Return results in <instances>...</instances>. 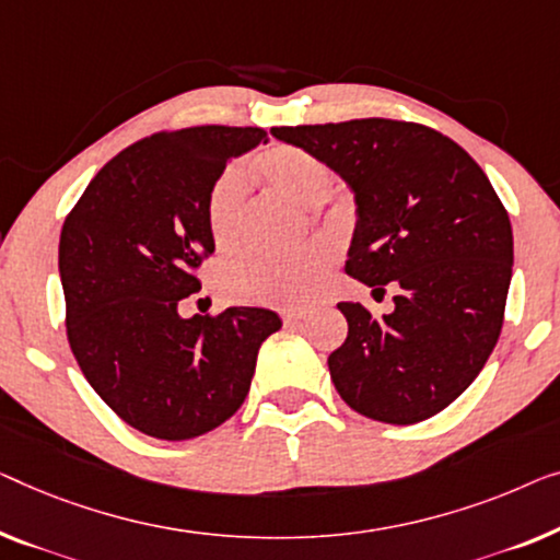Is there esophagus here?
Instances as JSON below:
<instances>
[{"mask_svg": "<svg viewBox=\"0 0 560 560\" xmlns=\"http://www.w3.org/2000/svg\"><path fill=\"white\" fill-rule=\"evenodd\" d=\"M305 318H307L305 311H285V313H282V323H285V326H295V323L305 320Z\"/></svg>", "mask_w": 560, "mask_h": 560, "instance_id": "esophagus-1", "label": "esophagus"}]
</instances>
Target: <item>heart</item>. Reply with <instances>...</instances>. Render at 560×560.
<instances>
[{"label":"heart","mask_w":560,"mask_h":560,"mask_svg":"<svg viewBox=\"0 0 560 560\" xmlns=\"http://www.w3.org/2000/svg\"><path fill=\"white\" fill-rule=\"evenodd\" d=\"M257 172L270 189L303 207L320 205L334 184V174L326 161L315 156L313 151L285 143L267 149L257 159ZM245 197V168L226 166L214 179L207 197L209 232L220 247H226L237 237ZM330 262H334V255L326 242H311L285 255L240 249L220 265L217 282L226 298L242 300V303L295 307L315 295V290L328 278Z\"/></svg>","instance_id":"b5f03b06"}]
</instances>
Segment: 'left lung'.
<instances>
[{"instance_id":"8db88e82","label":"left lung","mask_w":560,"mask_h":560,"mask_svg":"<svg viewBox=\"0 0 560 560\" xmlns=\"http://www.w3.org/2000/svg\"><path fill=\"white\" fill-rule=\"evenodd\" d=\"M272 136L313 151L351 186L346 272L396 293L384 318L338 303L348 336L328 369L340 399L386 424L440 415L488 363L505 315L513 230L490 179L462 145L407 120L282 126Z\"/></svg>"}]
</instances>
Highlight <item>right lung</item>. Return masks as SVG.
Listing matches in <instances>:
<instances>
[{"label": "right lung", "instance_id": "add662e5", "mask_svg": "<svg viewBox=\"0 0 560 560\" xmlns=\"http://www.w3.org/2000/svg\"><path fill=\"white\" fill-rule=\"evenodd\" d=\"M267 141L262 128L161 131L113 156L60 234L68 340L95 394L139 432L191 440L242 407L278 313L226 307L182 318L214 253L207 197L226 161Z\"/></svg>", "mask_w": 560, "mask_h": 560}]
</instances>
